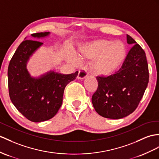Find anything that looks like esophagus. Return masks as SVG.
<instances>
[{"label": "esophagus", "instance_id": "34e87169", "mask_svg": "<svg viewBox=\"0 0 159 159\" xmlns=\"http://www.w3.org/2000/svg\"><path fill=\"white\" fill-rule=\"evenodd\" d=\"M88 75L87 71L84 69H80L78 71V74H77V78L78 79H84Z\"/></svg>", "mask_w": 159, "mask_h": 159}]
</instances>
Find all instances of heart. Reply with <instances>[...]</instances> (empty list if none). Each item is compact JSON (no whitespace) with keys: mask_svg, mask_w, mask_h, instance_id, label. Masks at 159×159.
Masks as SVG:
<instances>
[{"mask_svg":"<svg viewBox=\"0 0 159 159\" xmlns=\"http://www.w3.org/2000/svg\"><path fill=\"white\" fill-rule=\"evenodd\" d=\"M126 55L124 44L120 40H100L82 46L79 50L80 59L92 60L90 68L96 75L113 74L121 66ZM71 61L77 64L79 59L73 57Z\"/></svg>","mask_w":159,"mask_h":159,"instance_id":"heart-1","label":"heart"}]
</instances>
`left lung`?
<instances>
[{
    "instance_id": "8db88e82",
    "label": "left lung",
    "mask_w": 159,
    "mask_h": 159,
    "mask_svg": "<svg viewBox=\"0 0 159 159\" xmlns=\"http://www.w3.org/2000/svg\"><path fill=\"white\" fill-rule=\"evenodd\" d=\"M127 41L133 46L118 71L107 77H96L98 88L92 102L103 117L118 119L132 113L148 86L149 71L144 50L129 35Z\"/></svg>"
}]
</instances>
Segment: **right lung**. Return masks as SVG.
Listing matches in <instances>:
<instances>
[{"instance_id":"right-lung-1","label":"right lung","mask_w":159,"mask_h":159,"mask_svg":"<svg viewBox=\"0 0 159 159\" xmlns=\"http://www.w3.org/2000/svg\"><path fill=\"white\" fill-rule=\"evenodd\" d=\"M49 32L35 33L33 37H44ZM42 42L25 40L18 46L8 67V87L11 102L24 117L33 122L52 118L63 102L65 86L73 81L77 71L69 75L49 72L40 78L31 77L26 62Z\"/></svg>"}]
</instances>
